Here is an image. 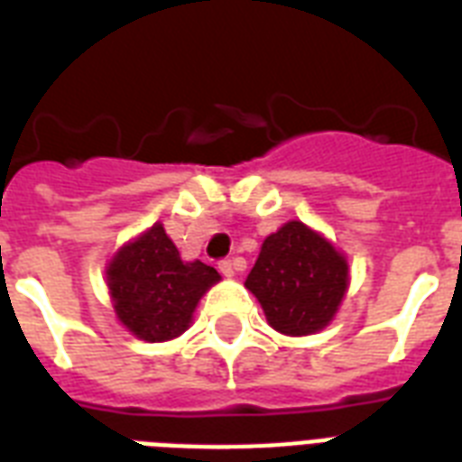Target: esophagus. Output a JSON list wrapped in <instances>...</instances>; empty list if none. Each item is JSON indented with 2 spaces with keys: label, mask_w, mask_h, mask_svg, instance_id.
Wrapping results in <instances>:
<instances>
[{
  "label": "esophagus",
  "mask_w": 462,
  "mask_h": 462,
  "mask_svg": "<svg viewBox=\"0 0 462 462\" xmlns=\"http://www.w3.org/2000/svg\"><path fill=\"white\" fill-rule=\"evenodd\" d=\"M217 268H220V273H223L225 278H232V275H235V263H232L230 259L220 261V263H217Z\"/></svg>",
  "instance_id": "34e87169"
}]
</instances>
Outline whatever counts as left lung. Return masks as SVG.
Returning <instances> with one entry per match:
<instances>
[{"instance_id": "8db88e82", "label": "left lung", "mask_w": 462, "mask_h": 462, "mask_svg": "<svg viewBox=\"0 0 462 462\" xmlns=\"http://www.w3.org/2000/svg\"><path fill=\"white\" fill-rule=\"evenodd\" d=\"M350 285L345 254L300 220L263 239L245 288L282 336H311L333 321Z\"/></svg>"}]
</instances>
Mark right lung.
Wrapping results in <instances>:
<instances>
[{"label":"right lung","mask_w":462,"mask_h":462,"mask_svg":"<svg viewBox=\"0 0 462 462\" xmlns=\"http://www.w3.org/2000/svg\"><path fill=\"white\" fill-rule=\"evenodd\" d=\"M105 275L119 323L146 343L181 336L201 297L220 281L213 266L181 259L162 223L119 246Z\"/></svg>","instance_id":"obj_1"}]
</instances>
